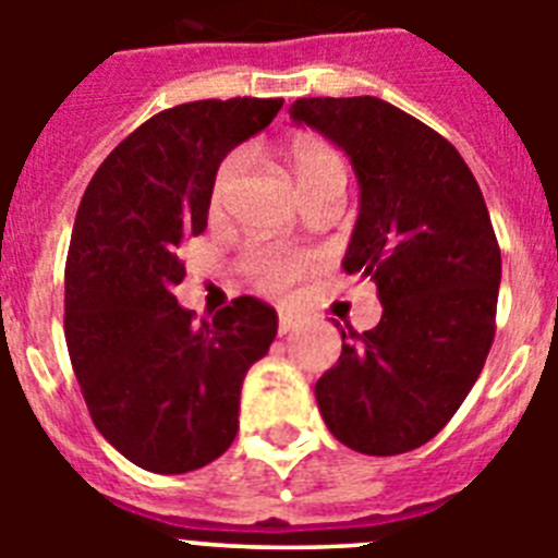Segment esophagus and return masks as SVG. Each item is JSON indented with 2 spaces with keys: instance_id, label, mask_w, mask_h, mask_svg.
<instances>
[{
  "instance_id": "34e87169",
  "label": "esophagus",
  "mask_w": 558,
  "mask_h": 558,
  "mask_svg": "<svg viewBox=\"0 0 558 558\" xmlns=\"http://www.w3.org/2000/svg\"><path fill=\"white\" fill-rule=\"evenodd\" d=\"M299 327H302V315L290 313V310H282V313H279V335H288Z\"/></svg>"
}]
</instances>
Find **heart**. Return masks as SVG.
Returning <instances> with one entry per match:
<instances>
[{"instance_id": "heart-1", "label": "heart", "mask_w": 558, "mask_h": 558, "mask_svg": "<svg viewBox=\"0 0 558 558\" xmlns=\"http://www.w3.org/2000/svg\"><path fill=\"white\" fill-rule=\"evenodd\" d=\"M284 159H288L290 170H293L295 181L304 190V195L315 192L318 186H324L327 181H347V161L335 150L332 145L322 140H313V136H299L288 145L284 150ZM245 170V156L243 153H231L229 159L218 167L215 172V181H211V195H209V209L218 215L223 211L226 201H229L231 190L240 181ZM313 254H302V251H282V248H268V245H259V248H251L243 259L245 274L256 282V288L268 290V293H279V290L290 288V284L304 276L307 270L315 268Z\"/></svg>"}]
</instances>
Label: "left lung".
<instances>
[{"mask_svg":"<svg viewBox=\"0 0 558 558\" xmlns=\"http://www.w3.org/2000/svg\"><path fill=\"white\" fill-rule=\"evenodd\" d=\"M290 117L352 161L360 215L343 270L372 279L383 304L374 329H340L318 411L363 456L416 450L461 408L495 340L500 245L483 192L441 133L379 97H304Z\"/></svg>","mask_w":558,"mask_h":558,"instance_id":"8db88e82","label":"left lung"}]
</instances>
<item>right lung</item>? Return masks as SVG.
<instances>
[{"label": "right lung", "instance_id": "add662e5", "mask_svg": "<svg viewBox=\"0 0 558 558\" xmlns=\"http://www.w3.org/2000/svg\"><path fill=\"white\" fill-rule=\"evenodd\" d=\"M282 102L167 108L113 147L83 192L66 256L69 357L97 430L147 472L181 475L229 450L245 372L276 338V310L254 295L195 324L172 288L186 276L175 248L206 229L220 161Z\"/></svg>", "mask_w": 558, "mask_h": 558}]
</instances>
